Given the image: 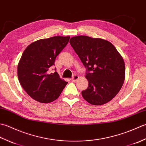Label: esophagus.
<instances>
[{
	"mask_svg": "<svg viewBox=\"0 0 146 146\" xmlns=\"http://www.w3.org/2000/svg\"><path fill=\"white\" fill-rule=\"evenodd\" d=\"M78 78H79V76L78 75H74L73 76L72 78H71V80H72L73 82H76V81H77V80H78Z\"/></svg>",
	"mask_w": 146,
	"mask_h": 146,
	"instance_id": "1",
	"label": "esophagus"
}]
</instances>
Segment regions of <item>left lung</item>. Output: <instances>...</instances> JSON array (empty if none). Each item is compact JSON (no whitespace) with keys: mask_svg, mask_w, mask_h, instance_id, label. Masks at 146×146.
<instances>
[{"mask_svg":"<svg viewBox=\"0 0 146 146\" xmlns=\"http://www.w3.org/2000/svg\"><path fill=\"white\" fill-rule=\"evenodd\" d=\"M70 43L86 68L88 86L82 92L88 103L101 105L115 97L125 80L122 57L109 41L86 36L73 37Z\"/></svg>","mask_w":146,"mask_h":146,"instance_id":"8db88e82","label":"left lung"}]
</instances>
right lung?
I'll return each instance as SVG.
<instances>
[{"mask_svg":"<svg viewBox=\"0 0 146 146\" xmlns=\"http://www.w3.org/2000/svg\"><path fill=\"white\" fill-rule=\"evenodd\" d=\"M70 36H54L39 39L29 44L22 54L17 75L22 87L31 97L41 103L53 102L68 82L56 71L48 72L55 59L68 44Z\"/></svg>","mask_w":146,"mask_h":146,"instance_id":"1","label":"right lung"}]
</instances>
